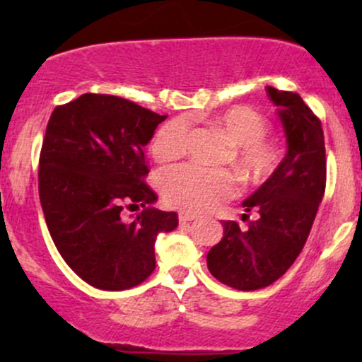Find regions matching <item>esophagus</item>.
I'll list each match as a JSON object with an SVG mask.
<instances>
[{"label": "esophagus", "instance_id": "obj_1", "mask_svg": "<svg viewBox=\"0 0 362 362\" xmlns=\"http://www.w3.org/2000/svg\"><path fill=\"white\" fill-rule=\"evenodd\" d=\"M201 218V216H197V214H192V213H180L178 214V221H180L182 224H185V223H190V221H197V219Z\"/></svg>", "mask_w": 362, "mask_h": 362}]
</instances>
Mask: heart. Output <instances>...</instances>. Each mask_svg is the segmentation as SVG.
Here are the masks:
<instances>
[{"label": "heart", "mask_w": 362, "mask_h": 362, "mask_svg": "<svg viewBox=\"0 0 362 362\" xmlns=\"http://www.w3.org/2000/svg\"><path fill=\"white\" fill-rule=\"evenodd\" d=\"M235 144L233 160L252 182L271 177L279 167L281 149L267 136L269 122L247 105H235L213 119ZM190 122L175 117L155 132L151 153L158 161H173L184 156L189 146ZM161 194L170 206L190 213H206L231 201L240 190L238 177L231 170H207L197 165H182L165 170L160 180Z\"/></svg>", "instance_id": "obj_1"}]
</instances>
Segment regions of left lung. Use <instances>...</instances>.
Returning <instances> with one entry per match:
<instances>
[{"label":"left lung","instance_id":"1","mask_svg":"<svg viewBox=\"0 0 362 362\" xmlns=\"http://www.w3.org/2000/svg\"><path fill=\"white\" fill-rule=\"evenodd\" d=\"M279 109L288 138V155L243 207L257 219L240 230L224 221V236L207 253V269L223 284L238 291L271 286L298 259L325 194L327 160L322 122L294 91L267 86Z\"/></svg>","mask_w":362,"mask_h":362}]
</instances>
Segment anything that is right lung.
Here are the masks:
<instances>
[{"mask_svg": "<svg viewBox=\"0 0 362 362\" xmlns=\"http://www.w3.org/2000/svg\"><path fill=\"white\" fill-rule=\"evenodd\" d=\"M167 115L105 93L57 105L39 158V197L52 242L93 288H134L156 267L155 242L178 226L177 213L149 207L144 146ZM143 205L132 222L124 209Z\"/></svg>", "mask_w": 362, "mask_h": 362, "instance_id": "1", "label": "right lung"}]
</instances>
